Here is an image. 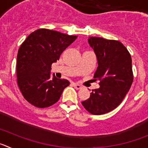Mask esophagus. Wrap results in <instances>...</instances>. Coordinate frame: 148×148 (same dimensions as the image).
Segmentation results:
<instances>
[{"mask_svg":"<svg viewBox=\"0 0 148 148\" xmlns=\"http://www.w3.org/2000/svg\"><path fill=\"white\" fill-rule=\"evenodd\" d=\"M73 87H74L75 89H76V90H80V89L82 88V86H81L80 84H78L73 83Z\"/></svg>","mask_w":148,"mask_h":148,"instance_id":"esophagus-1","label":"esophagus"}]
</instances>
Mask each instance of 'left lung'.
Instances as JSON below:
<instances>
[{
    "mask_svg": "<svg viewBox=\"0 0 148 148\" xmlns=\"http://www.w3.org/2000/svg\"><path fill=\"white\" fill-rule=\"evenodd\" d=\"M88 43L98 60L94 78L100 81V87L92 90L90 98L82 104L89 113L104 114L121 104L131 87V56L119 40L90 37Z\"/></svg>",
    "mask_w": 148,
    "mask_h": 148,
    "instance_id": "left-lung-1",
    "label": "left lung"
}]
</instances>
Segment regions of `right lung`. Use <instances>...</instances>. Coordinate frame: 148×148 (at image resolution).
Returning a JSON list of instances; mask_svg holds the SVG:
<instances>
[{
	"label": "right lung",
	"instance_id": "right-lung-1",
	"mask_svg": "<svg viewBox=\"0 0 148 148\" xmlns=\"http://www.w3.org/2000/svg\"><path fill=\"white\" fill-rule=\"evenodd\" d=\"M77 38L47 29L35 30L21 45L17 56L18 84L23 98L35 107L48 108L59 100L70 84L66 79L50 78L51 66Z\"/></svg>",
	"mask_w": 148,
	"mask_h": 148
}]
</instances>
